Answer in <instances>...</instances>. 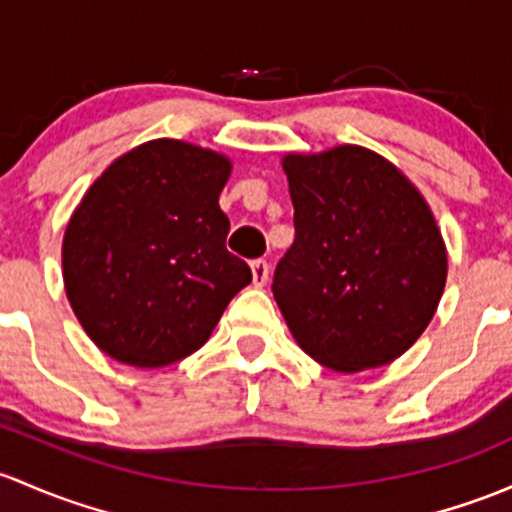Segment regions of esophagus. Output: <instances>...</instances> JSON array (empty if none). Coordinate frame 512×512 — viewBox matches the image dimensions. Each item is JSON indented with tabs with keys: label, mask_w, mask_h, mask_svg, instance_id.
Instances as JSON below:
<instances>
[{
	"label": "esophagus",
	"mask_w": 512,
	"mask_h": 512,
	"mask_svg": "<svg viewBox=\"0 0 512 512\" xmlns=\"http://www.w3.org/2000/svg\"><path fill=\"white\" fill-rule=\"evenodd\" d=\"M250 270H252V282H255V287H265L267 279H270V265H267L265 260H252Z\"/></svg>",
	"instance_id": "1"
}]
</instances>
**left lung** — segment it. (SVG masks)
Here are the masks:
<instances>
[{
    "instance_id": "left-lung-1",
    "label": "left lung",
    "mask_w": 512,
    "mask_h": 512,
    "mask_svg": "<svg viewBox=\"0 0 512 512\" xmlns=\"http://www.w3.org/2000/svg\"><path fill=\"white\" fill-rule=\"evenodd\" d=\"M294 242L272 294L289 331L338 373L380 368L422 336L446 284V247L422 193L370 149L282 161Z\"/></svg>"
}]
</instances>
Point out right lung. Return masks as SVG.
Masks as SVG:
<instances>
[{
	"label": "right lung",
	"instance_id": "add662e5",
	"mask_svg": "<svg viewBox=\"0 0 512 512\" xmlns=\"http://www.w3.org/2000/svg\"><path fill=\"white\" fill-rule=\"evenodd\" d=\"M230 169L211 149L154 139L85 193L63 235V282L102 353L134 368L176 363L252 282L225 247L230 220L218 196Z\"/></svg>",
	"mask_w": 512,
	"mask_h": 512
}]
</instances>
